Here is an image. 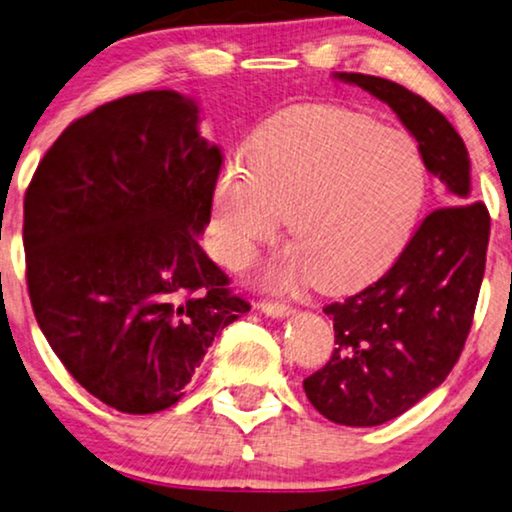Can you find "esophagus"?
Masks as SVG:
<instances>
[{
    "mask_svg": "<svg viewBox=\"0 0 512 512\" xmlns=\"http://www.w3.org/2000/svg\"><path fill=\"white\" fill-rule=\"evenodd\" d=\"M260 309L267 313L271 318H285L292 313V306L285 304V302H271V299H262L260 302Z\"/></svg>",
    "mask_w": 512,
    "mask_h": 512,
    "instance_id": "1",
    "label": "esophagus"
}]
</instances>
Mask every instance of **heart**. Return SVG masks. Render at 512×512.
Instances as JSON below:
<instances>
[{
	"mask_svg": "<svg viewBox=\"0 0 512 512\" xmlns=\"http://www.w3.org/2000/svg\"><path fill=\"white\" fill-rule=\"evenodd\" d=\"M428 175L410 135L335 105L283 109L257 128L248 163L217 175V257L241 267L288 213L295 243L274 257L267 281H309L325 292L372 283L410 241Z\"/></svg>",
	"mask_w": 512,
	"mask_h": 512,
	"instance_id": "b5f03b06",
	"label": "heart"
}]
</instances>
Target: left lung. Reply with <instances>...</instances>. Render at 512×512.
Returning <instances> with one entry per match:
<instances>
[{"label":"left lung","mask_w":512,"mask_h":512,"mask_svg":"<svg viewBox=\"0 0 512 512\" xmlns=\"http://www.w3.org/2000/svg\"><path fill=\"white\" fill-rule=\"evenodd\" d=\"M335 77L398 114L452 203L424 217L377 283L323 309L337 349L304 379L306 398L335 424L379 426L438 388L459 360L485 276L489 210L470 201L466 145L431 102L372 74Z\"/></svg>","instance_id":"obj_1"}]
</instances>
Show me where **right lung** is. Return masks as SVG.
<instances>
[{
  "label": "right lung",
  "instance_id": "add662e5",
  "mask_svg": "<svg viewBox=\"0 0 512 512\" xmlns=\"http://www.w3.org/2000/svg\"><path fill=\"white\" fill-rule=\"evenodd\" d=\"M222 152L175 91L72 121L25 192L27 290L46 342L126 414L175 405L222 327L250 304L199 245Z\"/></svg>",
  "mask_w": 512,
  "mask_h": 512
}]
</instances>
